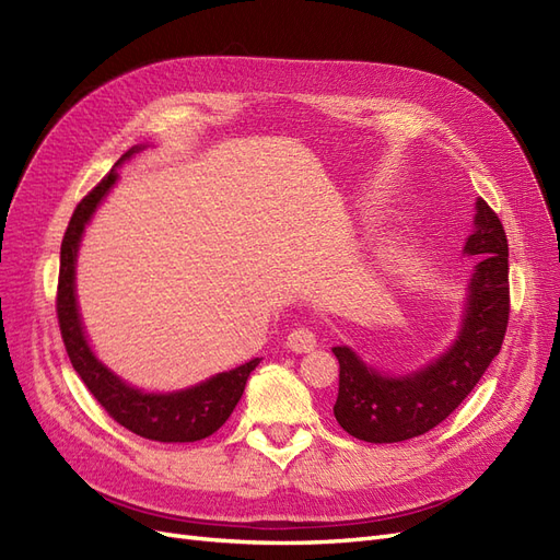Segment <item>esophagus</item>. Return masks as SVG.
<instances>
[{"label": "esophagus", "mask_w": 560, "mask_h": 560, "mask_svg": "<svg viewBox=\"0 0 560 560\" xmlns=\"http://www.w3.org/2000/svg\"><path fill=\"white\" fill-rule=\"evenodd\" d=\"M287 348H290L292 352H311L317 348V338L311 329L306 327H299L294 331H290V336H287Z\"/></svg>", "instance_id": "1"}]
</instances>
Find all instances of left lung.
Segmentation results:
<instances>
[{
	"instance_id": "obj_1",
	"label": "left lung",
	"mask_w": 560,
	"mask_h": 560,
	"mask_svg": "<svg viewBox=\"0 0 560 560\" xmlns=\"http://www.w3.org/2000/svg\"><path fill=\"white\" fill-rule=\"evenodd\" d=\"M474 231L463 254L477 257L465 287L460 325L451 346L409 374H383L350 346L331 348L338 360L334 416L348 434L369 444H395L446 420L498 358L510 319V247L498 214L474 202Z\"/></svg>"
}]
</instances>
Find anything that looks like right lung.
<instances>
[{
	"mask_svg": "<svg viewBox=\"0 0 560 560\" xmlns=\"http://www.w3.org/2000/svg\"><path fill=\"white\" fill-rule=\"evenodd\" d=\"M149 144H135L118 159L112 173L100 182L95 189L83 198L65 231L60 247V282H58V322L62 331V341L70 354L81 381L86 383L91 395L105 406V411L124 425L126 430L140 434L151 442L163 444H186L200 442L214 434L233 413L235 404L241 401L247 378L259 366V358H254L241 366L222 371L196 385L171 389V393H147V389L128 383L112 371L93 352L89 343L86 327L79 313L77 299V259L83 233L95 217L97 208L118 182L116 167L132 159L138 151Z\"/></svg>",
	"mask_w": 560,
	"mask_h": 560,
	"instance_id": "right-lung-1",
	"label": "right lung"
}]
</instances>
